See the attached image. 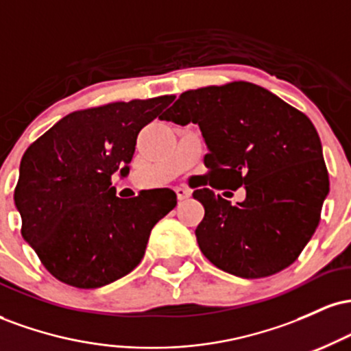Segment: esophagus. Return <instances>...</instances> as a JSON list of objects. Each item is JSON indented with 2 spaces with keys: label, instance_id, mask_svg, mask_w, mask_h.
Masks as SVG:
<instances>
[{
  "label": "esophagus",
  "instance_id": "obj_1",
  "mask_svg": "<svg viewBox=\"0 0 351 351\" xmlns=\"http://www.w3.org/2000/svg\"><path fill=\"white\" fill-rule=\"evenodd\" d=\"M175 193H176V196H178L180 201L181 199H188L189 196H191V191H189V189H186V188H183V186H176Z\"/></svg>",
  "mask_w": 351,
  "mask_h": 351
}]
</instances>
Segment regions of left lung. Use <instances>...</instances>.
Wrapping results in <instances>:
<instances>
[{
    "label": "left lung",
    "mask_w": 351,
    "mask_h": 351,
    "mask_svg": "<svg viewBox=\"0 0 351 351\" xmlns=\"http://www.w3.org/2000/svg\"><path fill=\"white\" fill-rule=\"evenodd\" d=\"M162 120L198 123L208 147L204 184L245 188L236 206L211 188L193 193L204 206L196 241L206 259L244 279L289 267L315 232L330 189L308 117L241 80L183 92Z\"/></svg>",
    "instance_id": "1"
}]
</instances>
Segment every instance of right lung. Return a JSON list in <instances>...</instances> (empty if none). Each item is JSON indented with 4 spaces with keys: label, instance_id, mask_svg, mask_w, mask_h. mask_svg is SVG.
Masks as SVG:
<instances>
[{
    "label": "right lung",
    "instance_id": "1",
    "mask_svg": "<svg viewBox=\"0 0 351 351\" xmlns=\"http://www.w3.org/2000/svg\"><path fill=\"white\" fill-rule=\"evenodd\" d=\"M173 95L72 112L24 152L14 204L21 234L56 279L97 289L143 259L153 226L176 206L175 191L115 196L110 178L128 175L136 136Z\"/></svg>",
    "mask_w": 351,
    "mask_h": 351
}]
</instances>
